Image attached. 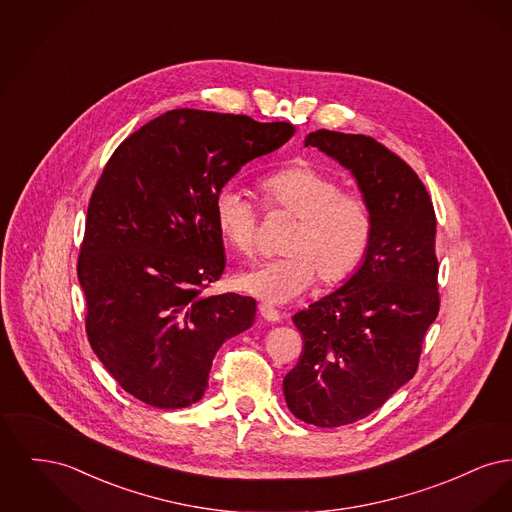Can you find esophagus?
I'll use <instances>...</instances> for the list:
<instances>
[{"label": "esophagus", "mask_w": 512, "mask_h": 512, "mask_svg": "<svg viewBox=\"0 0 512 512\" xmlns=\"http://www.w3.org/2000/svg\"><path fill=\"white\" fill-rule=\"evenodd\" d=\"M259 313H261V317L265 318L267 322H280V320H282V315H280L274 307L267 305V303L259 305Z\"/></svg>", "instance_id": "esophagus-1"}]
</instances>
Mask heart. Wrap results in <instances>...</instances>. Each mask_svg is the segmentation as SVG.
Returning a JSON list of instances; mask_svg holds the SVG:
<instances>
[{
  "instance_id": "heart-1",
  "label": "heart",
  "mask_w": 512,
  "mask_h": 512,
  "mask_svg": "<svg viewBox=\"0 0 512 512\" xmlns=\"http://www.w3.org/2000/svg\"><path fill=\"white\" fill-rule=\"evenodd\" d=\"M261 192L268 209H282L297 220L282 245L286 255L236 274L238 290L280 305L305 292L317 274L322 284L334 286L359 268L372 238V213L361 195L341 192L334 176L307 163L270 172L261 180ZM215 222L236 253H253L259 209L242 188H220Z\"/></svg>"
}]
</instances>
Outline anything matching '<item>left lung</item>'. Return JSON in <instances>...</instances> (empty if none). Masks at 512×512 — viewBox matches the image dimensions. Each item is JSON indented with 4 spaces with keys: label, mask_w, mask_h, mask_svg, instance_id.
Segmentation results:
<instances>
[{
    "label": "left lung",
    "mask_w": 512,
    "mask_h": 512,
    "mask_svg": "<svg viewBox=\"0 0 512 512\" xmlns=\"http://www.w3.org/2000/svg\"><path fill=\"white\" fill-rule=\"evenodd\" d=\"M305 146L351 172L372 213L361 267L293 315L303 351L284 378L288 409L336 428L380 409L418 368L439 311L436 213L416 172L374 138L317 130Z\"/></svg>",
    "instance_id": "1"
}]
</instances>
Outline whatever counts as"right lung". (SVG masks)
<instances>
[{
  "label": "right lung",
  "mask_w": 512,
  "mask_h": 512,
  "mask_svg": "<svg viewBox=\"0 0 512 512\" xmlns=\"http://www.w3.org/2000/svg\"><path fill=\"white\" fill-rule=\"evenodd\" d=\"M293 134L290 122L172 109L105 165L76 267L86 334L122 390L146 405L199 401L220 345L253 324V297L201 293L226 267L215 197Z\"/></svg>",
  "instance_id": "obj_1"
}]
</instances>
